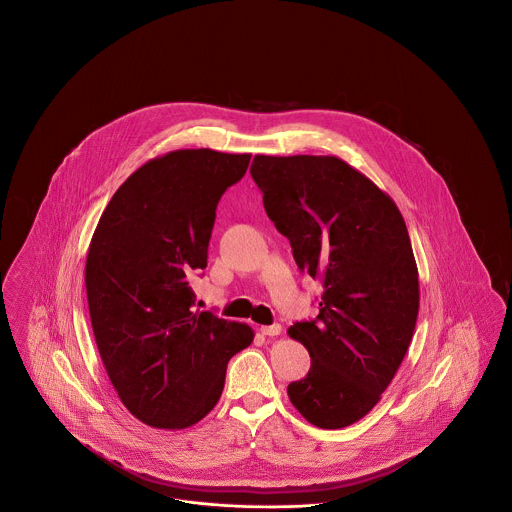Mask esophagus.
I'll use <instances>...</instances> for the list:
<instances>
[{
    "mask_svg": "<svg viewBox=\"0 0 512 512\" xmlns=\"http://www.w3.org/2000/svg\"><path fill=\"white\" fill-rule=\"evenodd\" d=\"M261 334H265V336H280L282 334V326L278 322H274L270 326H261Z\"/></svg>",
    "mask_w": 512,
    "mask_h": 512,
    "instance_id": "obj_1",
    "label": "esophagus"
}]
</instances>
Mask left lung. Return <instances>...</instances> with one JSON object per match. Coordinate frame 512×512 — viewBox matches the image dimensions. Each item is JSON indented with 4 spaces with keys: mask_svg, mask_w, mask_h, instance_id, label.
<instances>
[{
    "mask_svg": "<svg viewBox=\"0 0 512 512\" xmlns=\"http://www.w3.org/2000/svg\"><path fill=\"white\" fill-rule=\"evenodd\" d=\"M249 171L297 267L324 286L318 317L288 330L311 355L290 401L318 428H345L380 401L413 340L420 290L405 220L332 155H255Z\"/></svg>",
    "mask_w": 512,
    "mask_h": 512,
    "instance_id": "1",
    "label": "left lung"
}]
</instances>
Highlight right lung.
Returning <instances> with one entry per match:
<instances>
[{"mask_svg": "<svg viewBox=\"0 0 512 512\" xmlns=\"http://www.w3.org/2000/svg\"><path fill=\"white\" fill-rule=\"evenodd\" d=\"M251 155L178 149L132 172L111 197L86 259L99 355L124 407L182 430L217 405L228 361L253 341L242 322L194 311L222 194Z\"/></svg>", "mask_w": 512, "mask_h": 512, "instance_id": "obj_1", "label": "right lung"}]
</instances>
